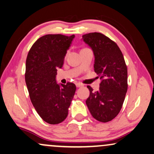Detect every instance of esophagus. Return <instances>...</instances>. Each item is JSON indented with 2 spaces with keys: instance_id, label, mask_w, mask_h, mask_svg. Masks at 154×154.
<instances>
[{
  "instance_id": "obj_1",
  "label": "esophagus",
  "mask_w": 154,
  "mask_h": 154,
  "mask_svg": "<svg viewBox=\"0 0 154 154\" xmlns=\"http://www.w3.org/2000/svg\"><path fill=\"white\" fill-rule=\"evenodd\" d=\"M76 87H83V85L81 83H77L76 84Z\"/></svg>"
}]
</instances>
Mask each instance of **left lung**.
<instances>
[{
    "mask_svg": "<svg viewBox=\"0 0 154 154\" xmlns=\"http://www.w3.org/2000/svg\"><path fill=\"white\" fill-rule=\"evenodd\" d=\"M82 40L94 52L95 72L101 82L98 91H90L86 103L98 121L107 122L118 116L128 91V69L123 55L116 43L103 34L89 33Z\"/></svg>",
    "mask_w": 154,
    "mask_h": 154,
    "instance_id": "1",
    "label": "left lung"
}]
</instances>
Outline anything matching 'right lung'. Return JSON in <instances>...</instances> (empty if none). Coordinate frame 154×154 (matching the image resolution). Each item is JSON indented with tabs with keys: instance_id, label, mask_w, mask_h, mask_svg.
I'll return each mask as SVG.
<instances>
[{
	"instance_id": "obj_1",
	"label": "right lung",
	"mask_w": 154,
	"mask_h": 154,
	"mask_svg": "<svg viewBox=\"0 0 154 154\" xmlns=\"http://www.w3.org/2000/svg\"><path fill=\"white\" fill-rule=\"evenodd\" d=\"M75 35L47 34L33 44L26 60L25 82L31 101L45 122L56 125L65 120L76 91L75 84L56 82L57 69Z\"/></svg>"
}]
</instances>
